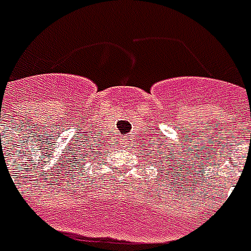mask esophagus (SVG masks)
Segmentation results:
<instances>
[{"label":"esophagus","mask_w":251,"mask_h":251,"mask_svg":"<svg viewBox=\"0 0 251 251\" xmlns=\"http://www.w3.org/2000/svg\"><path fill=\"white\" fill-rule=\"evenodd\" d=\"M130 141H131V137L126 136L125 138H124V144H125V145H127V144H130Z\"/></svg>","instance_id":"1"}]
</instances>
